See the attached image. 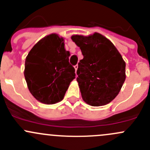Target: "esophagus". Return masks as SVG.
<instances>
[{
	"mask_svg": "<svg viewBox=\"0 0 150 150\" xmlns=\"http://www.w3.org/2000/svg\"><path fill=\"white\" fill-rule=\"evenodd\" d=\"M74 68H75V72H77V69H78V64H76V65L74 66Z\"/></svg>",
	"mask_w": 150,
	"mask_h": 150,
	"instance_id": "34e87169",
	"label": "esophagus"
}]
</instances>
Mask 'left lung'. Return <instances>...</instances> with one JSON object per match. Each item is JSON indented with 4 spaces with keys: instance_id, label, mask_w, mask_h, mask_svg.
I'll return each mask as SVG.
<instances>
[{
    "instance_id": "8db88e82",
    "label": "left lung",
    "mask_w": 150,
    "mask_h": 150,
    "mask_svg": "<svg viewBox=\"0 0 150 150\" xmlns=\"http://www.w3.org/2000/svg\"><path fill=\"white\" fill-rule=\"evenodd\" d=\"M72 41L80 47L83 59L77 70L81 96L93 107L111 102L125 80V62L110 40L98 33L88 36L75 35Z\"/></svg>"
}]
</instances>
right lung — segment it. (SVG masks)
<instances>
[{
  "mask_svg": "<svg viewBox=\"0 0 150 150\" xmlns=\"http://www.w3.org/2000/svg\"><path fill=\"white\" fill-rule=\"evenodd\" d=\"M69 56L64 48V38L55 33L42 38L30 50L24 75L29 91L38 101L54 104L62 100L75 78Z\"/></svg>",
  "mask_w": 150,
  "mask_h": 150,
  "instance_id": "1",
  "label": "right lung"
}]
</instances>
